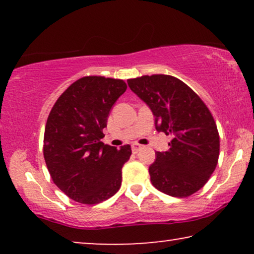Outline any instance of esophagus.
Wrapping results in <instances>:
<instances>
[{
    "label": "esophagus",
    "instance_id": "esophagus-1",
    "mask_svg": "<svg viewBox=\"0 0 254 254\" xmlns=\"http://www.w3.org/2000/svg\"><path fill=\"white\" fill-rule=\"evenodd\" d=\"M141 148H142V145L138 144V143H133V144H131V150H133L134 154H136V152L140 150Z\"/></svg>",
    "mask_w": 254,
    "mask_h": 254
}]
</instances>
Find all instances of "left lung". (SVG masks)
<instances>
[{
    "label": "left lung",
    "mask_w": 254,
    "mask_h": 254,
    "mask_svg": "<svg viewBox=\"0 0 254 254\" xmlns=\"http://www.w3.org/2000/svg\"><path fill=\"white\" fill-rule=\"evenodd\" d=\"M131 91L150 107L156 129L171 135L168 151H157L149 166L156 189L175 197H187L206 185L216 169L220 135L203 100L171 75H143L127 81Z\"/></svg>",
    "instance_id": "left-lung-1"
}]
</instances>
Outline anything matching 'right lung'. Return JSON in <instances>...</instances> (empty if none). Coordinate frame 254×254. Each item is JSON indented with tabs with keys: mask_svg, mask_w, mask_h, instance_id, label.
I'll return each instance as SVG.
<instances>
[{
	"mask_svg": "<svg viewBox=\"0 0 254 254\" xmlns=\"http://www.w3.org/2000/svg\"><path fill=\"white\" fill-rule=\"evenodd\" d=\"M123 79L84 76L59 97L47 118L44 158L52 180L70 199L97 204L121 186L129 144H104L103 129L113 104L126 91Z\"/></svg>",
	"mask_w": 254,
	"mask_h": 254,
	"instance_id": "add662e5",
	"label": "right lung"
}]
</instances>
